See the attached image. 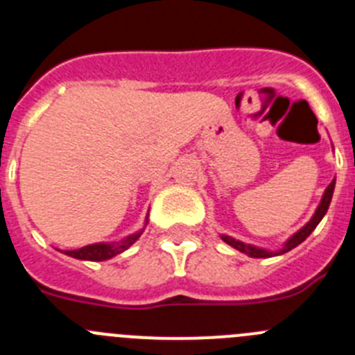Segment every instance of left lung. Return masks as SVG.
Wrapping results in <instances>:
<instances>
[{"label": "left lung", "mask_w": 355, "mask_h": 355, "mask_svg": "<svg viewBox=\"0 0 355 355\" xmlns=\"http://www.w3.org/2000/svg\"><path fill=\"white\" fill-rule=\"evenodd\" d=\"M334 184H336V180H332V183L329 184L327 188H325L324 197H322V200H320L318 208H316V211H315V215H313L311 220L307 222V224L304 225L300 231H297V233H295L293 236H291L290 240L284 243V247L279 250V252H270V250L259 249V247L247 245V243H243V241H238V240H234V238H231V236H225V234H222V240H224L225 243H229L231 247H234L236 250H240V252L250 256V258H272V256H277V254L288 252V250H291V249H295L297 245H300V243H302V241L306 240V238L309 236L313 231H315V227L320 224V220L324 218V215L327 213V209H329V205H331L332 192H334Z\"/></svg>", "instance_id": "1"}]
</instances>
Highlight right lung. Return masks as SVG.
I'll list each match as a JSON object with an SVG mask.
<instances>
[{
	"label": "right lung",
	"mask_w": 355,
	"mask_h": 355,
	"mask_svg": "<svg viewBox=\"0 0 355 355\" xmlns=\"http://www.w3.org/2000/svg\"><path fill=\"white\" fill-rule=\"evenodd\" d=\"M142 233L131 234L126 240L119 241V243H94V245L81 247V249L76 250H65L67 256L76 259H87V261H105V259L114 258L117 254L124 252L128 247H131L135 241L139 240V236Z\"/></svg>",
	"instance_id": "obj_1"
}]
</instances>
